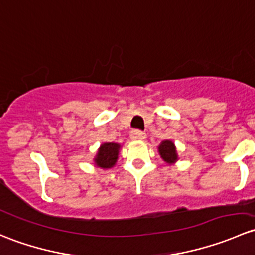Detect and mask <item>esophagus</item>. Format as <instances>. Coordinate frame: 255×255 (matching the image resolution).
Returning a JSON list of instances; mask_svg holds the SVG:
<instances>
[{"mask_svg":"<svg viewBox=\"0 0 255 255\" xmlns=\"http://www.w3.org/2000/svg\"><path fill=\"white\" fill-rule=\"evenodd\" d=\"M146 138V134L142 130H132V133H130V139L133 140H144Z\"/></svg>","mask_w":255,"mask_h":255,"instance_id":"obj_1","label":"esophagus"}]
</instances>
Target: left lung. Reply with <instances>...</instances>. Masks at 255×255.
<instances>
[{
    "mask_svg": "<svg viewBox=\"0 0 255 255\" xmlns=\"http://www.w3.org/2000/svg\"><path fill=\"white\" fill-rule=\"evenodd\" d=\"M158 153L160 158L163 159L165 163L168 164H175L179 160V154H177V149L175 143L170 139L163 140L158 146Z\"/></svg>",
    "mask_w": 255,
    "mask_h": 255,
    "instance_id": "left-lung-1",
    "label": "left lung"
}]
</instances>
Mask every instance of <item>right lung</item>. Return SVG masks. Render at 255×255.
Wrapping results in <instances>:
<instances>
[{"mask_svg":"<svg viewBox=\"0 0 255 255\" xmlns=\"http://www.w3.org/2000/svg\"><path fill=\"white\" fill-rule=\"evenodd\" d=\"M121 148H122V145L118 143H102L100 148L97 149V153L94 158L95 166L104 169V170L113 168L118 160Z\"/></svg>","mask_w":255,"mask_h":255,"instance_id":"obj_1","label":"right lung"}]
</instances>
